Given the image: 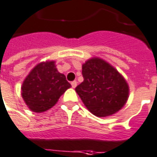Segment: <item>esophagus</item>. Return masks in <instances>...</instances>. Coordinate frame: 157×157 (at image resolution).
Listing matches in <instances>:
<instances>
[{"instance_id":"esophagus-1","label":"esophagus","mask_w":157,"mask_h":157,"mask_svg":"<svg viewBox=\"0 0 157 157\" xmlns=\"http://www.w3.org/2000/svg\"><path fill=\"white\" fill-rule=\"evenodd\" d=\"M71 86H72L73 88H75V87L77 86V82H76V81H73V82H71Z\"/></svg>"}]
</instances>
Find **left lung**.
Segmentation results:
<instances>
[{"label": "left lung", "mask_w": 157, "mask_h": 157, "mask_svg": "<svg viewBox=\"0 0 157 157\" xmlns=\"http://www.w3.org/2000/svg\"><path fill=\"white\" fill-rule=\"evenodd\" d=\"M83 82L75 87L80 98L93 114L105 117L117 113L127 101L129 87L113 67L100 58L82 65Z\"/></svg>", "instance_id": "obj_1"}]
</instances>
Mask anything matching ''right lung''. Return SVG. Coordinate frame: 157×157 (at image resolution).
I'll use <instances>...</instances> for the list:
<instances>
[{"label": "right lung", "instance_id": "add662e5", "mask_svg": "<svg viewBox=\"0 0 157 157\" xmlns=\"http://www.w3.org/2000/svg\"><path fill=\"white\" fill-rule=\"evenodd\" d=\"M70 87L64 75L57 71L55 63L46 62L30 72L23 82L21 94L30 109L42 113L52 108Z\"/></svg>", "mask_w": 157, "mask_h": 157}]
</instances>
